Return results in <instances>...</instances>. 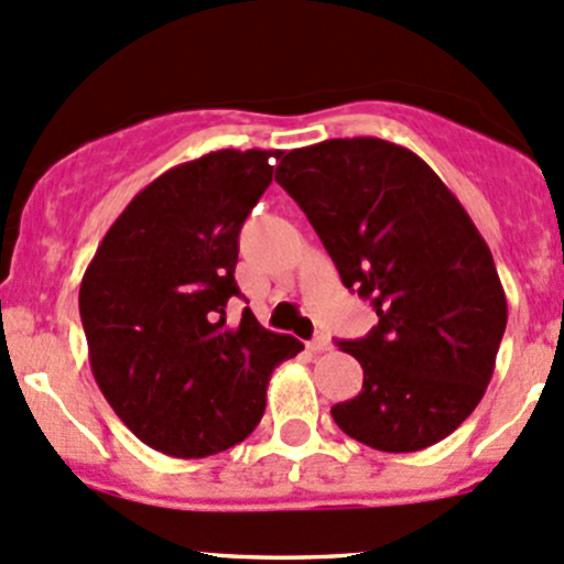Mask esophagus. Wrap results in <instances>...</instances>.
<instances>
[{"label":"esophagus","mask_w":564,"mask_h":564,"mask_svg":"<svg viewBox=\"0 0 564 564\" xmlns=\"http://www.w3.org/2000/svg\"><path fill=\"white\" fill-rule=\"evenodd\" d=\"M329 348H332V343L324 337V334H318V337H313L311 343H307V350H311V352H324Z\"/></svg>","instance_id":"esophagus-1"}]
</instances>
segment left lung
<instances>
[{
	"label": "left lung",
	"mask_w": 564,
	"mask_h": 564,
	"mask_svg": "<svg viewBox=\"0 0 564 564\" xmlns=\"http://www.w3.org/2000/svg\"><path fill=\"white\" fill-rule=\"evenodd\" d=\"M275 182L377 313L367 337L339 343L364 388L332 406L334 423L380 453L442 442L490 386L509 318L471 216L425 160L372 135L292 150Z\"/></svg>",
	"instance_id": "8db88e82"
}]
</instances>
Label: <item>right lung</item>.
I'll return each instance as SVG.
<instances>
[{
	"instance_id": "right-lung-1",
	"label": "right lung",
	"mask_w": 564,
	"mask_h": 564,
	"mask_svg": "<svg viewBox=\"0 0 564 564\" xmlns=\"http://www.w3.org/2000/svg\"><path fill=\"white\" fill-rule=\"evenodd\" d=\"M278 150H219L147 184L98 243L79 283L93 377L117 417L171 457H206L262 420L272 369L302 350L238 296L246 216L270 187Z\"/></svg>"
}]
</instances>
